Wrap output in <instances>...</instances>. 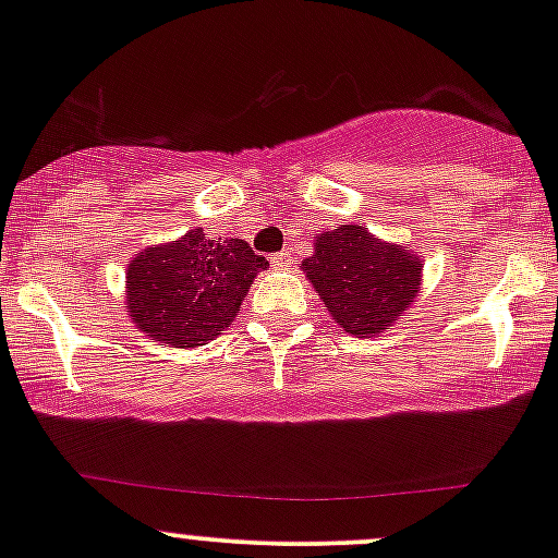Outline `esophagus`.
Listing matches in <instances>:
<instances>
[{
    "label": "esophagus",
    "instance_id": "34e87169",
    "mask_svg": "<svg viewBox=\"0 0 558 558\" xmlns=\"http://www.w3.org/2000/svg\"><path fill=\"white\" fill-rule=\"evenodd\" d=\"M274 266L277 268H290L292 266V253L290 250H284V253H279V255H274Z\"/></svg>",
    "mask_w": 558,
    "mask_h": 558
}]
</instances>
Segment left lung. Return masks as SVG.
<instances>
[{
  "mask_svg": "<svg viewBox=\"0 0 558 558\" xmlns=\"http://www.w3.org/2000/svg\"><path fill=\"white\" fill-rule=\"evenodd\" d=\"M301 268L329 316L356 338H377L397 325L423 284V257L362 223L316 233L314 255Z\"/></svg>",
  "mask_w": 558,
  "mask_h": 558,
  "instance_id": "1",
  "label": "left lung"
}]
</instances>
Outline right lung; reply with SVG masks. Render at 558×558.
Listing matches in <instances>:
<instances>
[{"mask_svg":"<svg viewBox=\"0 0 558 558\" xmlns=\"http://www.w3.org/2000/svg\"><path fill=\"white\" fill-rule=\"evenodd\" d=\"M244 239H209L191 229L151 244L128 263L124 308L130 322L170 349H196L236 319L255 277L266 271Z\"/></svg>","mask_w":558,"mask_h":558,"instance_id":"obj_1","label":"right lung"}]
</instances>
